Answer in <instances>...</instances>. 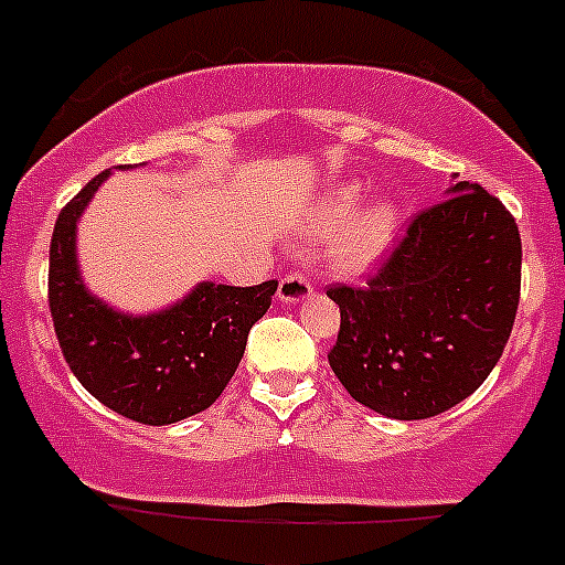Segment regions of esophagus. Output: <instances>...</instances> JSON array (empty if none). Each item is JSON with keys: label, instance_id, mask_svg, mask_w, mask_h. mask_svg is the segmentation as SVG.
I'll return each instance as SVG.
<instances>
[{"label": "esophagus", "instance_id": "esophagus-1", "mask_svg": "<svg viewBox=\"0 0 565 565\" xmlns=\"http://www.w3.org/2000/svg\"><path fill=\"white\" fill-rule=\"evenodd\" d=\"M311 295V281L306 273L300 270H289L287 276L281 278V284H278V300L281 303H300L303 298H309Z\"/></svg>", "mask_w": 565, "mask_h": 565}]
</instances>
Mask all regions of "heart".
I'll return each instance as SVG.
<instances>
[{"instance_id": "b5f03b06", "label": "heart", "mask_w": 565, "mask_h": 565, "mask_svg": "<svg viewBox=\"0 0 565 565\" xmlns=\"http://www.w3.org/2000/svg\"><path fill=\"white\" fill-rule=\"evenodd\" d=\"M350 195H344L339 201V210H348ZM394 234V212L388 206H375V210L364 212V215L355 217L348 228L342 232V237L333 245V262H337L339 270H364L370 267L377 256L386 250L388 239Z\"/></svg>"}]
</instances>
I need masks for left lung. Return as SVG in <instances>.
Wrapping results in <instances>:
<instances>
[{
	"label": "left lung",
	"mask_w": 565,
	"mask_h": 565,
	"mask_svg": "<svg viewBox=\"0 0 565 565\" xmlns=\"http://www.w3.org/2000/svg\"><path fill=\"white\" fill-rule=\"evenodd\" d=\"M522 237L480 184L416 212L364 284H331L339 333L328 353L350 397L392 419H428L467 399L511 339Z\"/></svg>",
	"instance_id": "1"
}]
</instances>
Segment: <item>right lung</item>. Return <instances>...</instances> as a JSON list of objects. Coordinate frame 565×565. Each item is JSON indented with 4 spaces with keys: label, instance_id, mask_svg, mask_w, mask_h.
<instances>
[{
    "label": "right lung",
    "instance_id": "obj_1",
    "mask_svg": "<svg viewBox=\"0 0 565 565\" xmlns=\"http://www.w3.org/2000/svg\"><path fill=\"white\" fill-rule=\"evenodd\" d=\"M109 177H93L60 210L49 248V309L76 381L107 408L143 425H171L210 408L232 381L248 331L270 309L278 281L201 284L173 309L126 317L98 303L76 270V217Z\"/></svg>",
    "mask_w": 565,
    "mask_h": 565
}]
</instances>
